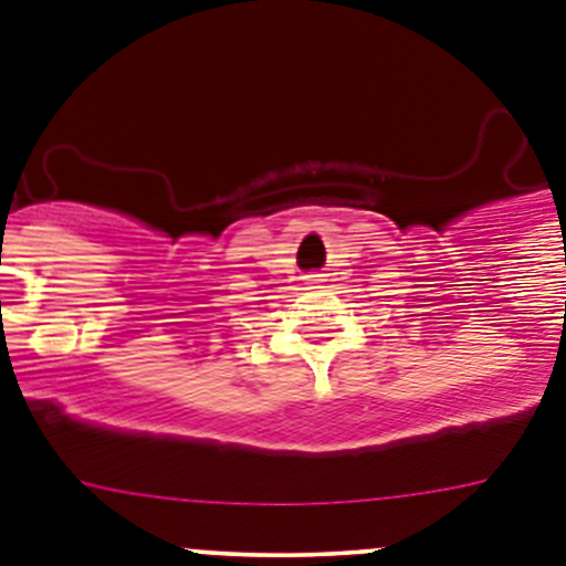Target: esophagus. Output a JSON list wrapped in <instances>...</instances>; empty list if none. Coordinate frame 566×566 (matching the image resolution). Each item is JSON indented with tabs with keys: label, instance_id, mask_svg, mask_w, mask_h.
I'll return each instance as SVG.
<instances>
[{
	"label": "esophagus",
	"instance_id": "1",
	"mask_svg": "<svg viewBox=\"0 0 566 566\" xmlns=\"http://www.w3.org/2000/svg\"><path fill=\"white\" fill-rule=\"evenodd\" d=\"M307 279V284H318V282H324V279H321V273H310V276H304Z\"/></svg>",
	"mask_w": 566,
	"mask_h": 566
}]
</instances>
